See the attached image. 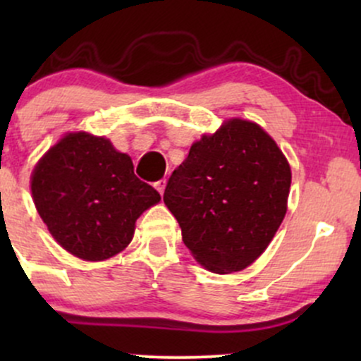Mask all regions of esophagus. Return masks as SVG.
Listing matches in <instances>:
<instances>
[{"label": "esophagus", "instance_id": "1", "mask_svg": "<svg viewBox=\"0 0 361 361\" xmlns=\"http://www.w3.org/2000/svg\"><path fill=\"white\" fill-rule=\"evenodd\" d=\"M154 186H156L157 192H159L161 195H163V193H164V188H166V180H159V181H156Z\"/></svg>", "mask_w": 361, "mask_h": 361}]
</instances>
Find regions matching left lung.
Segmentation results:
<instances>
[{
	"mask_svg": "<svg viewBox=\"0 0 361 361\" xmlns=\"http://www.w3.org/2000/svg\"><path fill=\"white\" fill-rule=\"evenodd\" d=\"M290 183L275 140L258 123L231 118L193 142L163 200L193 258L224 275L244 270L267 250L287 214Z\"/></svg>",
	"mask_w": 361,
	"mask_h": 361,
	"instance_id": "obj_1",
	"label": "left lung"
}]
</instances>
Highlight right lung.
<instances>
[{"label":"right lung","instance_id":"1","mask_svg":"<svg viewBox=\"0 0 361 361\" xmlns=\"http://www.w3.org/2000/svg\"><path fill=\"white\" fill-rule=\"evenodd\" d=\"M30 186L52 238L85 261L109 259L126 250L139 215L161 200L134 175L130 156L86 132L66 134L49 149Z\"/></svg>","mask_w":361,"mask_h":361}]
</instances>
